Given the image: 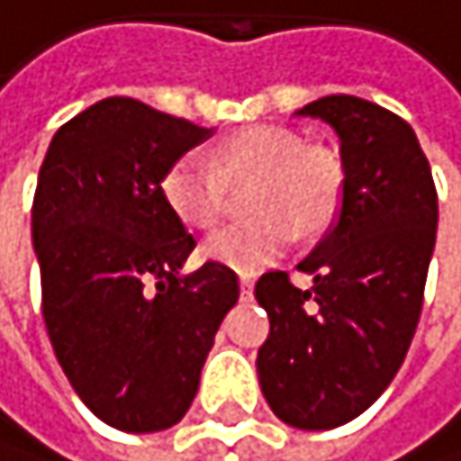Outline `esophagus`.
<instances>
[{
	"mask_svg": "<svg viewBox=\"0 0 461 461\" xmlns=\"http://www.w3.org/2000/svg\"><path fill=\"white\" fill-rule=\"evenodd\" d=\"M254 291V280H251V274H240V296L249 299Z\"/></svg>",
	"mask_w": 461,
	"mask_h": 461,
	"instance_id": "34e87169",
	"label": "esophagus"
}]
</instances>
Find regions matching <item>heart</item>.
Returning <instances> with one entry per match:
<instances>
[{
  "mask_svg": "<svg viewBox=\"0 0 461 461\" xmlns=\"http://www.w3.org/2000/svg\"><path fill=\"white\" fill-rule=\"evenodd\" d=\"M339 153L305 145L283 125H249L218 142L212 162L181 153L162 173V198L170 212L195 229H212L229 203V187L251 185L246 210L254 218L226 226L203 246L210 260L235 271H258L294 243V226L313 235L330 226L344 201Z\"/></svg>",
  "mask_w": 461,
  "mask_h": 461,
  "instance_id": "heart-1",
  "label": "heart"
}]
</instances>
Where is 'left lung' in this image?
Wrapping results in <instances>:
<instances>
[{
  "mask_svg": "<svg viewBox=\"0 0 461 461\" xmlns=\"http://www.w3.org/2000/svg\"><path fill=\"white\" fill-rule=\"evenodd\" d=\"M341 140L339 223L288 271H266L254 296L271 330L258 349L260 389L294 429L324 431L366 411L401 369L414 339L437 240V187L411 125L353 95L308 103Z\"/></svg>",
  "mask_w": 461,
  "mask_h": 461,
  "instance_id": "8db88e82",
  "label": "left lung"
}]
</instances>
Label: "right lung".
Listing matches in <instances>:
<instances>
[{"label":"right lung","instance_id":"right-lung-1","mask_svg":"<svg viewBox=\"0 0 461 461\" xmlns=\"http://www.w3.org/2000/svg\"><path fill=\"white\" fill-rule=\"evenodd\" d=\"M210 137L185 117L105 97L58 128L32 198L41 313L55 358L105 426L148 434L187 414L238 274L207 260L162 198V173Z\"/></svg>","mask_w":461,"mask_h":461}]
</instances>
